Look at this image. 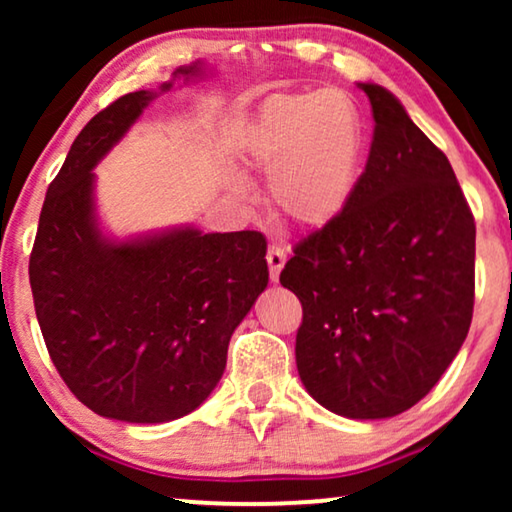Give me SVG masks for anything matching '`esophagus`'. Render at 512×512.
<instances>
[{
    "instance_id": "1",
    "label": "esophagus",
    "mask_w": 512,
    "mask_h": 512,
    "mask_svg": "<svg viewBox=\"0 0 512 512\" xmlns=\"http://www.w3.org/2000/svg\"><path fill=\"white\" fill-rule=\"evenodd\" d=\"M268 265H270V277L272 282H277L279 279V272H282L284 263H286V251L282 247H277V244H272V247L268 249Z\"/></svg>"
}]
</instances>
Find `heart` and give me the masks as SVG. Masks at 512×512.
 Here are the masks:
<instances>
[{
	"label": "heart",
	"instance_id": "heart-1",
	"mask_svg": "<svg viewBox=\"0 0 512 512\" xmlns=\"http://www.w3.org/2000/svg\"><path fill=\"white\" fill-rule=\"evenodd\" d=\"M366 128L342 90L275 95L247 142L251 170L270 177V207L298 228H324L345 212L359 181ZM247 193V186L237 184Z\"/></svg>",
	"mask_w": 512,
	"mask_h": 512
}]
</instances>
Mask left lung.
<instances>
[{
	"label": "left lung",
	"instance_id": "obj_1",
	"mask_svg": "<svg viewBox=\"0 0 512 512\" xmlns=\"http://www.w3.org/2000/svg\"><path fill=\"white\" fill-rule=\"evenodd\" d=\"M375 130L345 212L293 249L279 282L303 305L296 366L307 394L349 419L401 415L464 345L475 221L450 160L403 104L359 83Z\"/></svg>",
	"mask_w": 512,
	"mask_h": 512
}]
</instances>
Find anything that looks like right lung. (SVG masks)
<instances>
[{"label":"right lung","instance_id":"1","mask_svg":"<svg viewBox=\"0 0 512 512\" xmlns=\"http://www.w3.org/2000/svg\"><path fill=\"white\" fill-rule=\"evenodd\" d=\"M200 74L195 62L174 79ZM156 95L118 97L79 132L48 186L30 256L53 366L86 408L130 424L198 408L226 370L230 335L268 286V242L256 230L181 226L125 242L100 230L93 167Z\"/></svg>","mask_w":512,"mask_h":512}]
</instances>
